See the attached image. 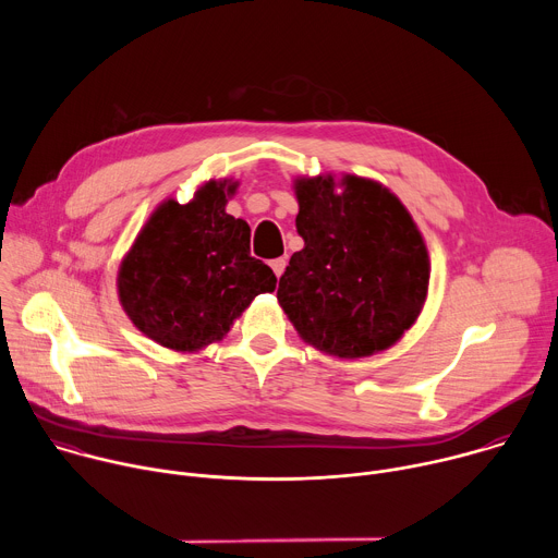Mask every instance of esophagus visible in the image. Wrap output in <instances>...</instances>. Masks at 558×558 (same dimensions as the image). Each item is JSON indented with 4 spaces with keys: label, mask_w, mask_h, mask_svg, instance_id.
<instances>
[{
    "label": "esophagus",
    "mask_w": 558,
    "mask_h": 558,
    "mask_svg": "<svg viewBox=\"0 0 558 558\" xmlns=\"http://www.w3.org/2000/svg\"><path fill=\"white\" fill-rule=\"evenodd\" d=\"M269 265H271L274 274L280 278V276H282V271H284V267H287V260H284V258H274Z\"/></svg>",
    "instance_id": "esophagus-1"
}]
</instances>
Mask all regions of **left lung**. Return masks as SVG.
Here are the masks:
<instances>
[{
	"instance_id": "left-lung-1",
	"label": "left lung",
	"mask_w": 558,
	"mask_h": 558,
	"mask_svg": "<svg viewBox=\"0 0 558 558\" xmlns=\"http://www.w3.org/2000/svg\"><path fill=\"white\" fill-rule=\"evenodd\" d=\"M295 181V229L278 302L298 333L325 353L364 357L388 349L417 320L430 263L411 214L379 183L344 177Z\"/></svg>"
}]
</instances>
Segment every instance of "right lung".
Returning <instances> with one entry per match:
<instances>
[{
	"mask_svg": "<svg viewBox=\"0 0 558 558\" xmlns=\"http://www.w3.org/2000/svg\"><path fill=\"white\" fill-rule=\"evenodd\" d=\"M235 183L209 181L194 201L158 207L119 269V298L138 331L174 351L220 340L274 271L250 254L252 229L225 211Z\"/></svg>",
	"mask_w": 558,
	"mask_h": 558,
	"instance_id": "1",
	"label": "right lung"
}]
</instances>
